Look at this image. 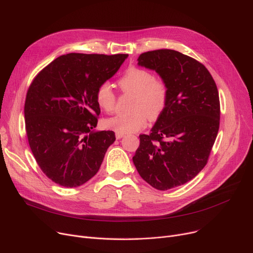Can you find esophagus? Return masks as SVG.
<instances>
[{
    "mask_svg": "<svg viewBox=\"0 0 253 253\" xmlns=\"http://www.w3.org/2000/svg\"><path fill=\"white\" fill-rule=\"evenodd\" d=\"M124 136H125V134H123V133H118V132L116 133V138H117V139H121V138L124 137Z\"/></svg>",
    "mask_w": 253,
    "mask_h": 253,
    "instance_id": "34e87169",
    "label": "esophagus"
}]
</instances>
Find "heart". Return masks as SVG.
I'll use <instances>...</instances> for the list:
<instances>
[{"mask_svg":"<svg viewBox=\"0 0 253 253\" xmlns=\"http://www.w3.org/2000/svg\"><path fill=\"white\" fill-rule=\"evenodd\" d=\"M118 83L125 93L134 96L130 106L132 113L104 120L105 128L118 133H133L147 125L148 118L155 121L165 111L169 96L168 85L149 70L130 66ZM95 100L103 112L114 111L116 95L110 83L103 82L97 87Z\"/></svg>","mask_w":253,"mask_h":253,"instance_id":"obj_1","label":"heart"}]
</instances>
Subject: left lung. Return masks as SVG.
Here are the masks:
<instances>
[{"mask_svg": "<svg viewBox=\"0 0 253 253\" xmlns=\"http://www.w3.org/2000/svg\"><path fill=\"white\" fill-rule=\"evenodd\" d=\"M138 65L167 83L166 109L132 158L139 175L166 191L192 180L207 164L219 128L216 84L208 70L182 53L160 49L142 53Z\"/></svg>", "mask_w": 253, "mask_h": 253, "instance_id": "obj_1", "label": "left lung"}]
</instances>
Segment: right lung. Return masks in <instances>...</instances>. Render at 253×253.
<instances>
[{
	"label": "right lung",
	"mask_w": 253,
	"mask_h": 253,
	"mask_svg": "<svg viewBox=\"0 0 253 253\" xmlns=\"http://www.w3.org/2000/svg\"><path fill=\"white\" fill-rule=\"evenodd\" d=\"M127 57L69 53L34 79L24 103L25 130L38 165L52 181L77 188L97 173L116 137L114 131L94 130L96 89Z\"/></svg>",
	"instance_id": "right-lung-1"
}]
</instances>
